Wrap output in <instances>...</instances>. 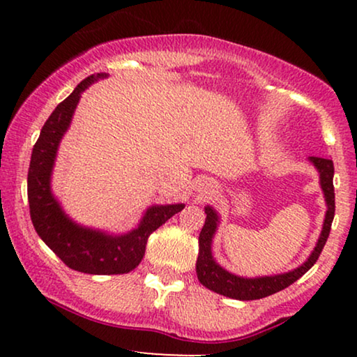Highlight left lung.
Instances as JSON below:
<instances>
[{
  "label": "left lung",
  "instance_id": "left-lung-1",
  "mask_svg": "<svg viewBox=\"0 0 357 357\" xmlns=\"http://www.w3.org/2000/svg\"><path fill=\"white\" fill-rule=\"evenodd\" d=\"M312 162L315 164V167L319 169L320 172V185L324 188L326 204H328V209H326V216L324 222V229H321L320 238L317 242V247L312 252L304 265L297 268L294 271L284 273V275H276V276H265V278H241L232 275L226 270H222L221 266L218 265L216 261L213 260L211 257V241L214 232H216L218 226V216L216 213L213 211V208L206 206L204 208V213H206V221H204V226L199 232L198 238V258H197V275L199 282L208 289H211L218 294L232 297V299L238 301H255L261 299V297L271 296L275 292H280L286 289L287 286H291L292 282H296L302 275H305L307 271L310 270L312 266L315 265V261L319 260L321 250H324L326 238L330 236L331 222H333L335 218V187H333V160L325 159V158H315L312 155Z\"/></svg>",
  "mask_w": 357,
  "mask_h": 357
}]
</instances>
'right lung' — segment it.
Segmentation results:
<instances>
[{"label": "right lung", "mask_w": 357, "mask_h": 357, "mask_svg": "<svg viewBox=\"0 0 357 357\" xmlns=\"http://www.w3.org/2000/svg\"><path fill=\"white\" fill-rule=\"evenodd\" d=\"M102 76L91 75L81 81L42 126L40 136L33 144L27 174L29 211L38 236L68 268L87 275H123L135 270L143 260L151 234L174 214L182 211L183 204L149 208L138 229L125 236L112 237L76 226L52 197L50 174L58 143L70 126L81 92Z\"/></svg>", "instance_id": "1"}]
</instances>
